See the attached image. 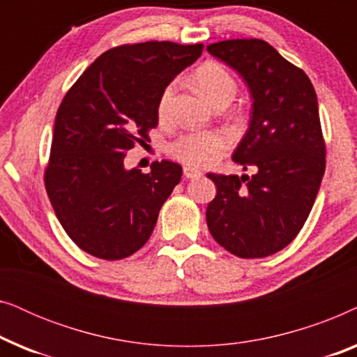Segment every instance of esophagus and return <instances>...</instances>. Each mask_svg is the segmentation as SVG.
<instances>
[{
  "instance_id": "1",
  "label": "esophagus",
  "mask_w": 357,
  "mask_h": 357,
  "mask_svg": "<svg viewBox=\"0 0 357 357\" xmlns=\"http://www.w3.org/2000/svg\"><path fill=\"white\" fill-rule=\"evenodd\" d=\"M183 175L187 178H198V177H202L203 172L202 170L193 169V167H183Z\"/></svg>"
}]
</instances>
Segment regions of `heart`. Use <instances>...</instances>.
<instances>
[{"label":"heart","mask_w":357,"mask_h":357,"mask_svg":"<svg viewBox=\"0 0 357 357\" xmlns=\"http://www.w3.org/2000/svg\"><path fill=\"white\" fill-rule=\"evenodd\" d=\"M193 79L204 97L214 105L229 104L237 92V82L221 63L206 61L195 71ZM175 92V82H169L158 100V116L165 120ZM229 148L227 136L221 131L203 130L180 135L169 144V154L188 167H204Z\"/></svg>","instance_id":"obj_1"}]
</instances>
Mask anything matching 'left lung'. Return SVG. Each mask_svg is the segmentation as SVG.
Returning a JSON list of instances; mask_svg holds the SVG:
<instances>
[{"mask_svg": "<svg viewBox=\"0 0 357 357\" xmlns=\"http://www.w3.org/2000/svg\"><path fill=\"white\" fill-rule=\"evenodd\" d=\"M252 92V119L232 159L257 174H208L216 197L206 208L214 241L238 258L282 250L309 218L325 172L326 146L314 86L301 68L260 38L211 43Z\"/></svg>", "mask_w": 357, "mask_h": 357, "instance_id": "left-lung-1", "label": "left lung"}]
</instances>
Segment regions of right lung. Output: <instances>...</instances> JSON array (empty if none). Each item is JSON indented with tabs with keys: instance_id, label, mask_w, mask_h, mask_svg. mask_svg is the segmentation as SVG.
<instances>
[{
	"instance_id": "right-lung-1",
	"label": "right lung",
	"mask_w": 357,
	"mask_h": 357,
	"mask_svg": "<svg viewBox=\"0 0 357 357\" xmlns=\"http://www.w3.org/2000/svg\"><path fill=\"white\" fill-rule=\"evenodd\" d=\"M203 43H125L97 58L63 97L43 174L58 221L81 250L121 260L148 242L182 177L170 160L126 170V151L158 126L160 92Z\"/></svg>"
}]
</instances>
